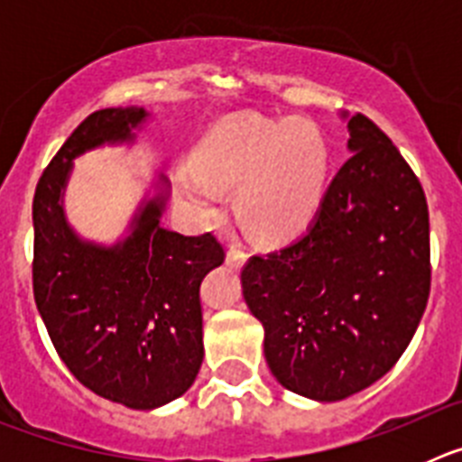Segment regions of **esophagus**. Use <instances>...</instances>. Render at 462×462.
Returning <instances> with one entry per match:
<instances>
[{
    "label": "esophagus",
    "instance_id": "34e87169",
    "mask_svg": "<svg viewBox=\"0 0 462 462\" xmlns=\"http://www.w3.org/2000/svg\"><path fill=\"white\" fill-rule=\"evenodd\" d=\"M247 261V254H245V250H240V247H228L226 252V263L231 268H240Z\"/></svg>",
    "mask_w": 462,
    "mask_h": 462
}]
</instances>
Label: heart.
Segmentation results:
<instances>
[{"label":"heart","mask_w":462,"mask_h":462,"mask_svg":"<svg viewBox=\"0 0 462 462\" xmlns=\"http://www.w3.org/2000/svg\"><path fill=\"white\" fill-rule=\"evenodd\" d=\"M175 173L201 212L219 203V187H238L236 212L259 240H284L314 219L328 180V145L312 122L234 116L215 125Z\"/></svg>","instance_id":"1"}]
</instances>
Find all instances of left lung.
<instances>
[{
	"label": "left lung",
	"instance_id": "left-lung-1",
	"mask_svg": "<svg viewBox=\"0 0 462 462\" xmlns=\"http://www.w3.org/2000/svg\"><path fill=\"white\" fill-rule=\"evenodd\" d=\"M349 150L319 212L291 245L250 256L245 303L263 324L284 389L333 402L393 368L430 293L423 187L370 117L346 122Z\"/></svg>",
	"mask_w": 462,
	"mask_h": 462
}]
</instances>
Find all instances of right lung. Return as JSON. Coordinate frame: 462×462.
Returning <instances> with one entry per match:
<instances>
[{"mask_svg":"<svg viewBox=\"0 0 462 462\" xmlns=\"http://www.w3.org/2000/svg\"><path fill=\"white\" fill-rule=\"evenodd\" d=\"M143 108H101L85 117L46 166L32 203V287L57 354L83 386L132 410L180 398L203 361L199 289L224 263L212 234L159 226L166 194L143 206L116 247L83 243L64 219L71 162L85 150L132 138Z\"/></svg>","mask_w":462,"mask_h":462,"instance_id":"right-lung-1","label":"right lung"}]
</instances>
